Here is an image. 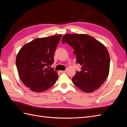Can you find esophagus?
<instances>
[{
  "mask_svg": "<svg viewBox=\"0 0 127 127\" xmlns=\"http://www.w3.org/2000/svg\"><path fill=\"white\" fill-rule=\"evenodd\" d=\"M67 71V70H61V71H60V72H66Z\"/></svg>",
  "mask_w": 127,
  "mask_h": 127,
  "instance_id": "obj_1",
  "label": "esophagus"
}]
</instances>
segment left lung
<instances>
[{"mask_svg":"<svg viewBox=\"0 0 127 127\" xmlns=\"http://www.w3.org/2000/svg\"><path fill=\"white\" fill-rule=\"evenodd\" d=\"M74 49L77 63L82 66L72 81L80 90L92 93L104 83L110 70V55L106 47L91 36L84 34H66L62 38Z\"/></svg>","mask_w":127,"mask_h":127,"instance_id":"obj_1","label":"left lung"}]
</instances>
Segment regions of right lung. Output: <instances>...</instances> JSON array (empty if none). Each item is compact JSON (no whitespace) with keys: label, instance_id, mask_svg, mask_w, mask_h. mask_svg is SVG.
<instances>
[{"label":"right lung","instance_id":"1","mask_svg":"<svg viewBox=\"0 0 127 127\" xmlns=\"http://www.w3.org/2000/svg\"><path fill=\"white\" fill-rule=\"evenodd\" d=\"M61 34L37 38L26 43L19 51L16 64L19 76L31 91L42 92L48 90L58 79L57 72L49 68L54 62L53 56Z\"/></svg>","mask_w":127,"mask_h":127}]
</instances>
